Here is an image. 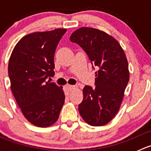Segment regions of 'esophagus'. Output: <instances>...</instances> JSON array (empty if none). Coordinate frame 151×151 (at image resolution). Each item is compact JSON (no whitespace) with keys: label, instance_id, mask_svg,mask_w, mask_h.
<instances>
[{"label":"esophagus","instance_id":"obj_1","mask_svg":"<svg viewBox=\"0 0 151 151\" xmlns=\"http://www.w3.org/2000/svg\"><path fill=\"white\" fill-rule=\"evenodd\" d=\"M65 88H66L68 91H73V90L76 89V88H78V86H77V85H66V86H65Z\"/></svg>","mask_w":151,"mask_h":151}]
</instances>
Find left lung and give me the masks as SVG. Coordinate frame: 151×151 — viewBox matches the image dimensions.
<instances>
[{
	"label": "left lung",
	"mask_w": 151,
	"mask_h": 151,
	"mask_svg": "<svg viewBox=\"0 0 151 151\" xmlns=\"http://www.w3.org/2000/svg\"><path fill=\"white\" fill-rule=\"evenodd\" d=\"M70 41L79 45L89 58L95 72V87L85 85L80 115L93 126L109 123L119 110L129 80L128 61L118 41L101 30L77 29Z\"/></svg>",
	"instance_id": "8db88e82"
}]
</instances>
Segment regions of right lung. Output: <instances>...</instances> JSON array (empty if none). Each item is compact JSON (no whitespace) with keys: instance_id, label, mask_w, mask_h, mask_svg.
Returning <instances> with one entry per match:
<instances>
[{"instance_id":"right-lung-1","label":"right lung","mask_w":151,"mask_h":151,"mask_svg":"<svg viewBox=\"0 0 151 151\" xmlns=\"http://www.w3.org/2000/svg\"><path fill=\"white\" fill-rule=\"evenodd\" d=\"M66 29L36 32L22 37L9 62L11 89L22 114L32 124L55 123L65 101L63 87L47 81L55 74L56 47Z\"/></svg>"}]
</instances>
